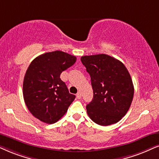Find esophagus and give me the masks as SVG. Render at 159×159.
Returning a JSON list of instances; mask_svg holds the SVG:
<instances>
[{"mask_svg":"<svg viewBox=\"0 0 159 159\" xmlns=\"http://www.w3.org/2000/svg\"><path fill=\"white\" fill-rule=\"evenodd\" d=\"M76 97H77L78 99H81V92H78V93L76 94Z\"/></svg>","mask_w":159,"mask_h":159,"instance_id":"1","label":"esophagus"}]
</instances>
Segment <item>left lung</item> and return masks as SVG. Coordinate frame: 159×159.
Returning <instances> with one entry per match:
<instances>
[{
	"instance_id": "left-lung-1",
	"label": "left lung",
	"mask_w": 159,
	"mask_h": 159,
	"mask_svg": "<svg viewBox=\"0 0 159 159\" xmlns=\"http://www.w3.org/2000/svg\"><path fill=\"white\" fill-rule=\"evenodd\" d=\"M82 64L91 77L93 98L86 105L92 121L106 126L116 123L129 109L134 88L127 68L106 54L84 56Z\"/></svg>"
}]
</instances>
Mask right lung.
<instances>
[{
  "label": "right lung",
  "mask_w": 159,
  "mask_h": 159,
  "mask_svg": "<svg viewBox=\"0 0 159 159\" xmlns=\"http://www.w3.org/2000/svg\"><path fill=\"white\" fill-rule=\"evenodd\" d=\"M75 61V56L56 51L37 56L30 64L23 80V98L28 109L40 121L55 123L75 98L60 78Z\"/></svg>",
  "instance_id": "1"
}]
</instances>
